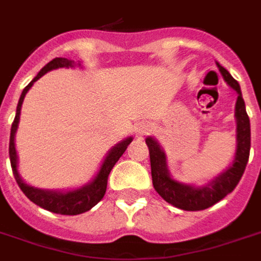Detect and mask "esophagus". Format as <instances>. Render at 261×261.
I'll use <instances>...</instances> for the list:
<instances>
[{
    "instance_id": "1",
    "label": "esophagus",
    "mask_w": 261,
    "mask_h": 261,
    "mask_svg": "<svg viewBox=\"0 0 261 261\" xmlns=\"http://www.w3.org/2000/svg\"><path fill=\"white\" fill-rule=\"evenodd\" d=\"M151 128H153V127H151L150 123H142V124H139L138 128H137V133H138L139 135H146L150 133Z\"/></svg>"
}]
</instances>
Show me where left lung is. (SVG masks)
<instances>
[{
    "mask_svg": "<svg viewBox=\"0 0 261 261\" xmlns=\"http://www.w3.org/2000/svg\"><path fill=\"white\" fill-rule=\"evenodd\" d=\"M218 69L223 79L233 89L239 93L236 102V119H237V149H236L234 161L229 169L215 177L206 187L195 188L192 186H184L174 181L169 176L165 161V153L160 149V145L154 139L146 138V145L150 151L151 180L154 190L159 192L161 198L172 206L186 211L206 210L214 206L215 203L222 200L226 195L233 192L239 181L243 177L244 171L247 168L251 150V123L249 116L245 110V102L241 96L239 83L230 75V73L222 67L219 63Z\"/></svg>",
    "mask_w": 261,
    "mask_h": 261,
    "instance_id": "1",
    "label": "left lung"
}]
</instances>
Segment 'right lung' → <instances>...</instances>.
I'll return each mask as SVG.
<instances>
[{"mask_svg": "<svg viewBox=\"0 0 261 261\" xmlns=\"http://www.w3.org/2000/svg\"><path fill=\"white\" fill-rule=\"evenodd\" d=\"M80 65V63H79ZM74 66L73 61H69L66 58H54L51 62H48L46 66L43 67L42 70L39 71L38 75L31 81L24 90H22L20 100H18L17 110H16V116L12 123V128H10V139H9V159L10 165H12V171L13 176L17 181L20 190L25 194V196L30 199L31 202L38 204L44 210H48L51 213L61 215H79L83 214L85 211L90 210L92 207L96 206L100 200L102 199L107 190V180H108V174L114 165L118 163V160L122 157V154L126 151L127 146L130 145L133 138H127L118 143L114 149H111L108 155L104 160L97 176L94 180L88 186H84L83 188L74 191H67V192H57V191H44L34 188V187L28 186L22 181L20 174L17 172V154H16V147H14V134L17 130L18 119H20V111H21V104L24 101V96L30 90V88L34 85L35 81H38L42 75H44L47 71L53 70V69H58V67H71Z\"/></svg>", "mask_w": 261, "mask_h": 261, "instance_id": "obj_1", "label": "right lung"}]
</instances>
